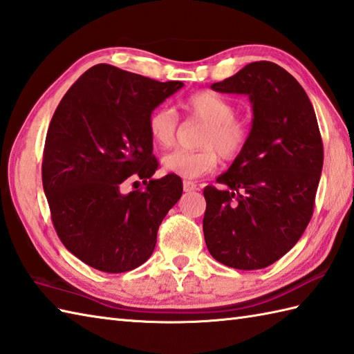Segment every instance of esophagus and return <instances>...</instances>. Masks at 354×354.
Segmentation results:
<instances>
[{
    "mask_svg": "<svg viewBox=\"0 0 354 354\" xmlns=\"http://www.w3.org/2000/svg\"><path fill=\"white\" fill-rule=\"evenodd\" d=\"M183 187H184V192H194L198 189V185L194 184L193 181H184Z\"/></svg>",
    "mask_w": 354,
    "mask_h": 354,
    "instance_id": "1",
    "label": "esophagus"
}]
</instances>
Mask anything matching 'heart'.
I'll use <instances>...</instances> for the list:
<instances>
[{"mask_svg": "<svg viewBox=\"0 0 354 354\" xmlns=\"http://www.w3.org/2000/svg\"><path fill=\"white\" fill-rule=\"evenodd\" d=\"M194 120L205 123L196 150L178 149L162 158L165 171L185 179H196L213 171L219 162V155L231 161L243 152L250 138L248 122L237 114L234 104L213 91L192 94L184 104ZM179 118L170 108H156L147 118L149 135L156 146L167 149L176 141Z\"/></svg>", "mask_w": 354, "mask_h": 354, "instance_id": "obj_1", "label": "heart"}]
</instances>
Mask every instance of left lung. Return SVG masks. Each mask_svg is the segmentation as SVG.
Returning <instances> with one entry per match:
<instances>
[{"label":"left lung","instance_id":"1","mask_svg":"<svg viewBox=\"0 0 354 354\" xmlns=\"http://www.w3.org/2000/svg\"><path fill=\"white\" fill-rule=\"evenodd\" d=\"M212 88L250 95L254 118L243 152L216 179L221 189H204L205 243L225 266L263 269L312 219L324 161L317 115L303 86L274 62L248 64Z\"/></svg>","mask_w":354,"mask_h":354}]
</instances>
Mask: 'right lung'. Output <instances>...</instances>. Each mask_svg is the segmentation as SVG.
Instances as JSON below:
<instances>
[{
	"label": "right lung",
	"mask_w": 354,
	"mask_h": 354,
	"mask_svg": "<svg viewBox=\"0 0 354 354\" xmlns=\"http://www.w3.org/2000/svg\"><path fill=\"white\" fill-rule=\"evenodd\" d=\"M183 86L99 64L56 108L45 138L42 185L59 239L88 266L120 274L152 255L183 181L173 173L152 179L158 161L147 118ZM138 178L147 187L124 194V185Z\"/></svg>",
	"instance_id": "right-lung-1"
}]
</instances>
